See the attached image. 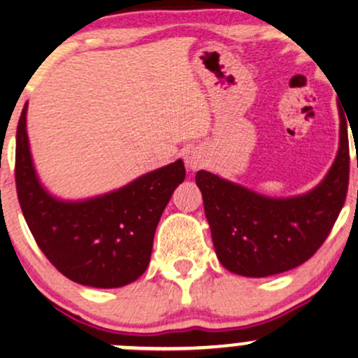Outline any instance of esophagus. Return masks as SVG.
<instances>
[{"label":"esophagus","instance_id":"34e87169","mask_svg":"<svg viewBox=\"0 0 358 358\" xmlns=\"http://www.w3.org/2000/svg\"><path fill=\"white\" fill-rule=\"evenodd\" d=\"M185 162H187V165L190 170H196V168L205 166L207 158H205L202 150H199V148H192V150H188L187 153H185Z\"/></svg>","mask_w":358,"mask_h":358}]
</instances>
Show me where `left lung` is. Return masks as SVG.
I'll return each instance as SVG.
<instances>
[{
  "instance_id": "obj_1",
  "label": "left lung",
  "mask_w": 358,
  "mask_h": 358,
  "mask_svg": "<svg viewBox=\"0 0 358 358\" xmlns=\"http://www.w3.org/2000/svg\"><path fill=\"white\" fill-rule=\"evenodd\" d=\"M350 150L340 113V150L315 190L293 199H269L241 185L199 171L213 248L224 268L241 276L266 278L303 264L334 229L348 190Z\"/></svg>"
}]
</instances>
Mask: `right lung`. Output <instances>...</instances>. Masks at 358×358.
<instances>
[{
    "instance_id": "add662e5",
    "label": "right lung",
    "mask_w": 358,
    "mask_h": 358,
    "mask_svg": "<svg viewBox=\"0 0 358 358\" xmlns=\"http://www.w3.org/2000/svg\"><path fill=\"white\" fill-rule=\"evenodd\" d=\"M185 173L178 159L108 195L60 202L36 178L27 136V106L20 116L15 155L20 207L45 257L79 285L119 287L145 273L156 225Z\"/></svg>"
}]
</instances>
